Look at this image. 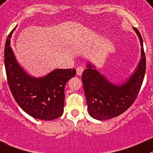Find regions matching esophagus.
<instances>
[{"label":"esophagus","instance_id":"esophagus-1","mask_svg":"<svg viewBox=\"0 0 153 153\" xmlns=\"http://www.w3.org/2000/svg\"><path fill=\"white\" fill-rule=\"evenodd\" d=\"M84 71V68L82 66H79L76 68V74H77L78 76H80L82 75V72H83Z\"/></svg>","mask_w":153,"mask_h":153}]
</instances>
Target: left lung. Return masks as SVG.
I'll return each instance as SVG.
<instances>
[{
  "label": "left lung",
  "mask_w": 153,
  "mask_h": 153,
  "mask_svg": "<svg viewBox=\"0 0 153 153\" xmlns=\"http://www.w3.org/2000/svg\"><path fill=\"white\" fill-rule=\"evenodd\" d=\"M141 45V59L134 74L122 85H114L94 69V65H87L82 80L86 98L88 113L97 120H107L119 116L132 105L136 100L144 79L146 56L143 39L136 27Z\"/></svg>",
  "instance_id": "8db88e82"
}]
</instances>
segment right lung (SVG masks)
Segmentation results:
<instances>
[{
    "instance_id": "obj_1",
    "label": "right lung",
    "mask_w": 153,
    "mask_h": 153,
    "mask_svg": "<svg viewBox=\"0 0 153 153\" xmlns=\"http://www.w3.org/2000/svg\"><path fill=\"white\" fill-rule=\"evenodd\" d=\"M15 28L7 37L4 49V65L11 93L19 106L32 117L46 121L57 119L64 112L65 85L75 76L76 70L56 69L40 78L28 75L19 65L10 46Z\"/></svg>"
}]
</instances>
